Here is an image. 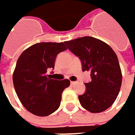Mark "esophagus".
Instances as JSON below:
<instances>
[{
    "mask_svg": "<svg viewBox=\"0 0 135 135\" xmlns=\"http://www.w3.org/2000/svg\"><path fill=\"white\" fill-rule=\"evenodd\" d=\"M70 83H71L72 85H74V84L76 83V82H74V81H71V82H70Z\"/></svg>",
    "mask_w": 135,
    "mask_h": 135,
    "instance_id": "esophagus-1",
    "label": "esophagus"
}]
</instances>
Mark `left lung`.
<instances>
[{
  "label": "left lung",
  "instance_id": "1",
  "mask_svg": "<svg viewBox=\"0 0 135 135\" xmlns=\"http://www.w3.org/2000/svg\"><path fill=\"white\" fill-rule=\"evenodd\" d=\"M82 62L83 71H90L91 82L79 96L82 107L91 113H100L114 103L120 91L122 73L116 53L103 41L85 36L65 42Z\"/></svg>",
  "mask_w": 135,
  "mask_h": 135
}]
</instances>
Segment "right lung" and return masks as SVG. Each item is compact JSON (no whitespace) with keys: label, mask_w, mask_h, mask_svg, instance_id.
Masks as SVG:
<instances>
[{"label":"right lung","mask_w":135,"mask_h":135,"mask_svg":"<svg viewBox=\"0 0 135 135\" xmlns=\"http://www.w3.org/2000/svg\"><path fill=\"white\" fill-rule=\"evenodd\" d=\"M65 42H40L26 49L19 56L13 73L15 90L21 103L31 114L48 116L59 108L67 79L56 80L46 75L55 67L57 55L66 50Z\"/></svg>","instance_id":"1"}]
</instances>
